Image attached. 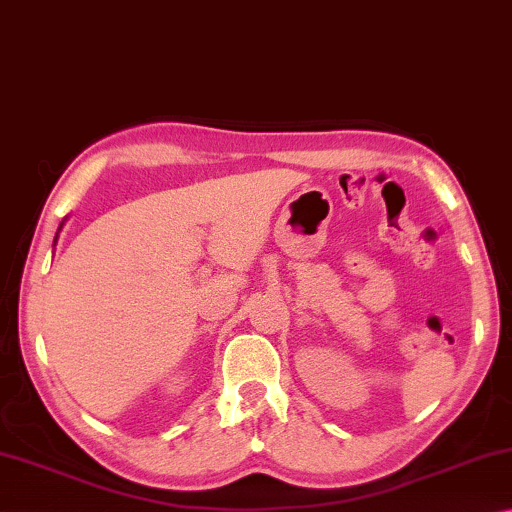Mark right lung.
I'll return each mask as SVG.
<instances>
[{
    "label": "right lung",
    "mask_w": 512,
    "mask_h": 512,
    "mask_svg": "<svg viewBox=\"0 0 512 512\" xmlns=\"http://www.w3.org/2000/svg\"><path fill=\"white\" fill-rule=\"evenodd\" d=\"M60 227H62V224H60ZM56 238H58V236H56Z\"/></svg>",
    "instance_id": "obj_1"
}]
</instances>
